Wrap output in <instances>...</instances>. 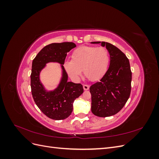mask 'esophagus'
Instances as JSON below:
<instances>
[{
    "label": "esophagus",
    "mask_w": 159,
    "mask_h": 159,
    "mask_svg": "<svg viewBox=\"0 0 159 159\" xmlns=\"http://www.w3.org/2000/svg\"><path fill=\"white\" fill-rule=\"evenodd\" d=\"M83 88H84V90H88L89 88V86L88 85H84Z\"/></svg>",
    "instance_id": "1"
}]
</instances>
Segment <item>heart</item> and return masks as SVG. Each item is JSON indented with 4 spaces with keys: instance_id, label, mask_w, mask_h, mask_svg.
I'll return each mask as SVG.
<instances>
[{
    "instance_id": "1",
    "label": "heart",
    "mask_w": 159,
    "mask_h": 159,
    "mask_svg": "<svg viewBox=\"0 0 159 159\" xmlns=\"http://www.w3.org/2000/svg\"><path fill=\"white\" fill-rule=\"evenodd\" d=\"M109 64V54L105 48L83 46L73 52L71 60L66 61L64 67L72 79L78 80L83 70L86 78L95 81L105 74Z\"/></svg>"
}]
</instances>
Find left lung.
<instances>
[{"label": "left lung", "mask_w": 159, "mask_h": 159, "mask_svg": "<svg viewBox=\"0 0 159 159\" xmlns=\"http://www.w3.org/2000/svg\"><path fill=\"white\" fill-rule=\"evenodd\" d=\"M106 47L109 66L103 78L89 88L91 112L100 117H110L121 110L130 96L132 73L129 59L116 46L105 42H91Z\"/></svg>", "instance_id": "1"}]
</instances>
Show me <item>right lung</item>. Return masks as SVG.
I'll return each instance as SVG.
<instances>
[{
    "mask_svg": "<svg viewBox=\"0 0 159 159\" xmlns=\"http://www.w3.org/2000/svg\"><path fill=\"white\" fill-rule=\"evenodd\" d=\"M75 47L73 42L52 43L43 48L32 61L30 75L32 97L41 111L52 119L62 120L68 117L73 111L74 100L84 92L82 85L68 81V74L63 66L67 53ZM50 62L61 64L62 78L58 87L48 91L41 84L39 74Z\"/></svg>",
    "mask_w": 159,
    "mask_h": 159,
    "instance_id": "1",
    "label": "right lung"
}]
</instances>
